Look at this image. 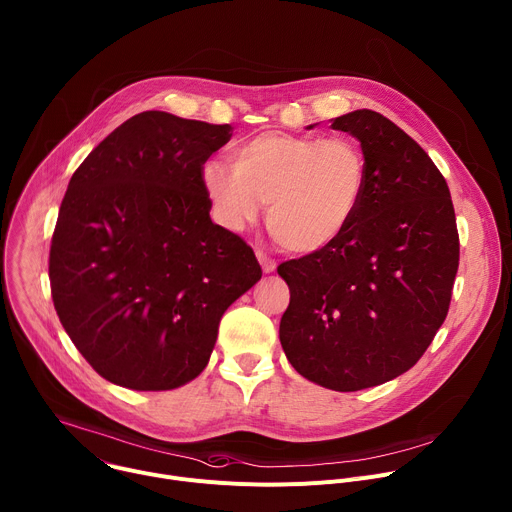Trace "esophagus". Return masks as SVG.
I'll use <instances>...</instances> for the list:
<instances>
[{
  "instance_id": "obj_1",
  "label": "esophagus",
  "mask_w": 512,
  "mask_h": 512,
  "mask_svg": "<svg viewBox=\"0 0 512 512\" xmlns=\"http://www.w3.org/2000/svg\"><path fill=\"white\" fill-rule=\"evenodd\" d=\"M257 259H259V263H261V269H263L265 273H273V271L277 269V261H275V259H271L267 253H263V251H257Z\"/></svg>"
}]
</instances>
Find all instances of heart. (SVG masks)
Wrapping results in <instances>:
<instances>
[{
  "label": "heart",
  "instance_id": "heart-1",
  "mask_svg": "<svg viewBox=\"0 0 512 512\" xmlns=\"http://www.w3.org/2000/svg\"><path fill=\"white\" fill-rule=\"evenodd\" d=\"M229 160H207L201 185L215 219L241 231L269 203L273 239L299 255L319 253L342 237L362 207L368 164L348 136L267 130L239 142Z\"/></svg>",
  "mask_w": 512,
  "mask_h": 512
}]
</instances>
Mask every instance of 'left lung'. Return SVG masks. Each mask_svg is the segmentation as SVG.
Returning a JSON list of instances; mask_svg holds the SVG:
<instances>
[{
  "label": "left lung",
  "mask_w": 512,
  "mask_h": 512,
  "mask_svg": "<svg viewBox=\"0 0 512 512\" xmlns=\"http://www.w3.org/2000/svg\"><path fill=\"white\" fill-rule=\"evenodd\" d=\"M331 128L360 140L366 195L331 247L277 267L291 293L279 339L303 378L358 392L402 376L428 350L448 313L460 245L448 185L416 140L368 108Z\"/></svg>",
  "instance_id": "left-lung-1"
}]
</instances>
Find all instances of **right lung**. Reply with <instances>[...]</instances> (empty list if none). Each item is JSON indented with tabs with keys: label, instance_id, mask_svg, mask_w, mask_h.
<instances>
[{
	"label": "right lung",
	"instance_id": "1",
	"mask_svg": "<svg viewBox=\"0 0 512 512\" xmlns=\"http://www.w3.org/2000/svg\"><path fill=\"white\" fill-rule=\"evenodd\" d=\"M231 124L148 110L78 166L50 247L58 317L108 382L175 390L209 364L227 307L261 279L253 249L215 225L201 166Z\"/></svg>",
	"mask_w": 512,
	"mask_h": 512
}]
</instances>
